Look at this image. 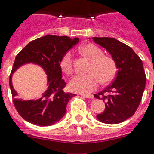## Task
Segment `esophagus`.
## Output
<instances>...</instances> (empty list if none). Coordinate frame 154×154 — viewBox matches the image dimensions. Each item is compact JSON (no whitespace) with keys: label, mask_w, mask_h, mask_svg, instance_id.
<instances>
[{"label":"esophagus","mask_w":154,"mask_h":154,"mask_svg":"<svg viewBox=\"0 0 154 154\" xmlns=\"http://www.w3.org/2000/svg\"><path fill=\"white\" fill-rule=\"evenodd\" d=\"M81 95L86 98H94V96L92 94H81Z\"/></svg>","instance_id":"obj_1"}]
</instances>
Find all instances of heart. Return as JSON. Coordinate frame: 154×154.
Wrapping results in <instances>:
<instances>
[{
	"instance_id": "heart-1",
	"label": "heart",
	"mask_w": 154,
	"mask_h": 154,
	"mask_svg": "<svg viewBox=\"0 0 154 154\" xmlns=\"http://www.w3.org/2000/svg\"><path fill=\"white\" fill-rule=\"evenodd\" d=\"M82 55L91 60L87 75H77L69 82L71 91L80 94H89L99 85L107 84L114 79L117 74V63L113 57L103 55V51L94 44H86L80 47ZM60 68L66 75L73 73V61L71 52H67L60 60Z\"/></svg>"
}]
</instances>
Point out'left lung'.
<instances>
[{
  "instance_id": "8db88e82",
  "label": "left lung",
  "mask_w": 154,
  "mask_h": 154,
  "mask_svg": "<svg viewBox=\"0 0 154 154\" xmlns=\"http://www.w3.org/2000/svg\"><path fill=\"white\" fill-rule=\"evenodd\" d=\"M92 39L109 51L119 69L113 83L94 94L105 101L106 106L97 119L103 123H120L132 117L141 103L146 82L142 61L130 47L114 38Z\"/></svg>"
}]
</instances>
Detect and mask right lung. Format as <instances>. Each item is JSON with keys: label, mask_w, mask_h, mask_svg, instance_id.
<instances>
[{"label": "right lung", "mask_w": 154, "mask_h": 154, "mask_svg": "<svg viewBox=\"0 0 154 154\" xmlns=\"http://www.w3.org/2000/svg\"><path fill=\"white\" fill-rule=\"evenodd\" d=\"M79 42V38L48 35L28 43L15 59L9 76L13 101L16 110L28 122L40 126H48L59 122L66 113L67 103L75 94L65 93L66 83L62 79L60 60ZM32 62L40 65L48 75V89L35 100H22L11 84V75L23 64Z\"/></svg>", "instance_id": "obj_1"}]
</instances>
